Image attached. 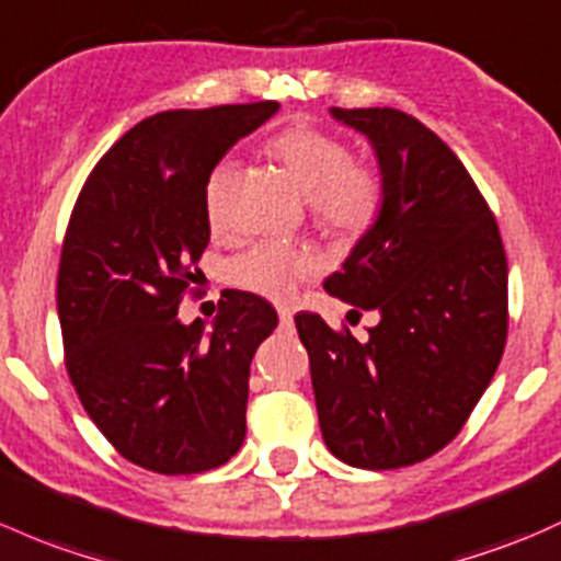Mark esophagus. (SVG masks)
Instances as JSON below:
<instances>
[{
	"mask_svg": "<svg viewBox=\"0 0 561 561\" xmlns=\"http://www.w3.org/2000/svg\"><path fill=\"white\" fill-rule=\"evenodd\" d=\"M279 322L285 328H290L293 325V311L290 309H279Z\"/></svg>",
	"mask_w": 561,
	"mask_h": 561,
	"instance_id": "obj_1",
	"label": "esophagus"
}]
</instances>
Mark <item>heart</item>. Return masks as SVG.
I'll return each mask as SVG.
<instances>
[{"label": "heart", "instance_id": "b5f03b06", "mask_svg": "<svg viewBox=\"0 0 561 561\" xmlns=\"http://www.w3.org/2000/svg\"><path fill=\"white\" fill-rule=\"evenodd\" d=\"M268 152L293 174L300 191L311 198L317 226L330 233L355 236L370 228L385 204L381 176L368 163H355V152L341 137L311 126H293L268 141ZM231 176V163L211 169L204 187V209L211 226L222 217V193ZM314 263L293 247L255 244L231 265L236 285L265 298L290 300Z\"/></svg>", "mask_w": 561, "mask_h": 561}]
</instances>
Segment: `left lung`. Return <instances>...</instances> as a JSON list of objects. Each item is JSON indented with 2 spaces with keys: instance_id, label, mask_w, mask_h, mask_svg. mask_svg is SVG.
I'll return each mask as SVG.
<instances>
[{
  "instance_id": "1",
  "label": "left lung",
  "mask_w": 561,
  "mask_h": 561,
  "mask_svg": "<svg viewBox=\"0 0 561 561\" xmlns=\"http://www.w3.org/2000/svg\"><path fill=\"white\" fill-rule=\"evenodd\" d=\"M374 145L385 204L325 279L379 311L368 341L298 314L328 449L394 470L444 449L492 381L508 335V261L492 209L451 147L392 107L341 110Z\"/></svg>"
}]
</instances>
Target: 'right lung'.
Here are the masks:
<instances>
[{"label": "right lung", "mask_w": 561, "mask_h": 561, "mask_svg": "<svg viewBox=\"0 0 561 561\" xmlns=\"http://www.w3.org/2000/svg\"><path fill=\"white\" fill-rule=\"evenodd\" d=\"M276 110L147 117L104 152L69 217L56 285L67 374L104 438L152 473L220 468L244 440L250 363L279 322L274 306L226 293L209 333L176 309L209 244L206 180Z\"/></svg>", "instance_id": "obj_1"}]
</instances>
